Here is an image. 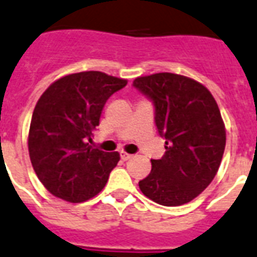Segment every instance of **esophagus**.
I'll list each match as a JSON object with an SVG mask.
<instances>
[{
  "mask_svg": "<svg viewBox=\"0 0 257 257\" xmlns=\"http://www.w3.org/2000/svg\"><path fill=\"white\" fill-rule=\"evenodd\" d=\"M120 158H122L123 161H128L133 158V156H131V154H127V153H124V151H122V153H120Z\"/></svg>",
  "mask_w": 257,
  "mask_h": 257,
  "instance_id": "esophagus-1",
  "label": "esophagus"
}]
</instances>
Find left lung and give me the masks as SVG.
<instances>
[{"label":"left lung","instance_id":"8db88e82","mask_svg":"<svg viewBox=\"0 0 257 257\" xmlns=\"http://www.w3.org/2000/svg\"><path fill=\"white\" fill-rule=\"evenodd\" d=\"M135 88L154 104L164 157L151 160V172L139 181L154 202L178 206L196 198L213 181L225 149V126L209 89L190 77L161 72L137 77Z\"/></svg>","mask_w":257,"mask_h":257}]
</instances>
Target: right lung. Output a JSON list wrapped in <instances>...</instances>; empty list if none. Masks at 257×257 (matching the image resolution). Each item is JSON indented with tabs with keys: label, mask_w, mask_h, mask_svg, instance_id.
Wrapping results in <instances>:
<instances>
[{
	"label": "right lung",
	"mask_w": 257,
	"mask_h": 257,
	"mask_svg": "<svg viewBox=\"0 0 257 257\" xmlns=\"http://www.w3.org/2000/svg\"><path fill=\"white\" fill-rule=\"evenodd\" d=\"M127 80L99 71L72 73L49 85L32 115L28 149L48 192L69 202L96 196L116 166L119 153L89 146L108 97Z\"/></svg>",
	"instance_id": "add662e5"
}]
</instances>
